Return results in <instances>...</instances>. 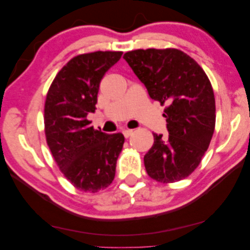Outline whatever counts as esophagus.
Instances as JSON below:
<instances>
[{"label":"esophagus","instance_id":"34e87169","mask_svg":"<svg viewBox=\"0 0 250 250\" xmlns=\"http://www.w3.org/2000/svg\"><path fill=\"white\" fill-rule=\"evenodd\" d=\"M123 134H124L125 137H129L133 134V129H124L123 130Z\"/></svg>","mask_w":250,"mask_h":250}]
</instances>
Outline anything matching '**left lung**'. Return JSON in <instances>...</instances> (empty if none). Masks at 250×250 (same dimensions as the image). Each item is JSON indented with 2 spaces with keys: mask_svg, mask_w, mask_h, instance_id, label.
Segmentation results:
<instances>
[{
  "mask_svg": "<svg viewBox=\"0 0 250 250\" xmlns=\"http://www.w3.org/2000/svg\"><path fill=\"white\" fill-rule=\"evenodd\" d=\"M123 58L149 97L167 105L163 116L168 135L153 133L154 144L144 156L147 174L163 183L180 181L200 164L213 135L216 102L210 80L178 49L134 50Z\"/></svg>",
  "mask_w": 250,
  "mask_h": 250,
  "instance_id": "obj_1",
  "label": "left lung"
}]
</instances>
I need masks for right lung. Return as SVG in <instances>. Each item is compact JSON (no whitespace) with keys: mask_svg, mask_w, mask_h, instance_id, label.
<instances>
[{"mask_svg":"<svg viewBox=\"0 0 250 250\" xmlns=\"http://www.w3.org/2000/svg\"><path fill=\"white\" fill-rule=\"evenodd\" d=\"M122 55L96 51L77 56L49 88L44 105L48 146L61 172L79 190L97 192L115 178L124 135L94 129L87 115L95 113L101 80Z\"/></svg>","mask_w":250,"mask_h":250,"instance_id":"obj_1","label":"right lung"}]
</instances>
